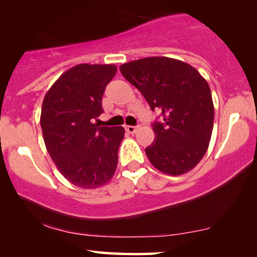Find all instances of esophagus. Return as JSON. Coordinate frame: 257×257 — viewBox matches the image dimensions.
Segmentation results:
<instances>
[{
  "mask_svg": "<svg viewBox=\"0 0 257 257\" xmlns=\"http://www.w3.org/2000/svg\"><path fill=\"white\" fill-rule=\"evenodd\" d=\"M138 129L139 125H125V131L131 133V134H135V133L138 132Z\"/></svg>",
  "mask_w": 257,
  "mask_h": 257,
  "instance_id": "1",
  "label": "esophagus"
}]
</instances>
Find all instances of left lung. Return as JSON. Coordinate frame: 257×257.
Wrapping results in <instances>:
<instances>
[{
  "label": "left lung",
  "instance_id": "obj_1",
  "mask_svg": "<svg viewBox=\"0 0 257 257\" xmlns=\"http://www.w3.org/2000/svg\"><path fill=\"white\" fill-rule=\"evenodd\" d=\"M119 70L162 115V122L153 123L155 140L146 148L150 162L168 175L189 172L202 160L213 132L209 84L190 64L170 57L132 61Z\"/></svg>",
  "mask_w": 257,
  "mask_h": 257
}]
</instances>
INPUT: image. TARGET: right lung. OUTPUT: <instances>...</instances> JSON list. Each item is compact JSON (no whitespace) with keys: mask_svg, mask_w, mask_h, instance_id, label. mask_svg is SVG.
<instances>
[{"mask_svg":"<svg viewBox=\"0 0 257 257\" xmlns=\"http://www.w3.org/2000/svg\"><path fill=\"white\" fill-rule=\"evenodd\" d=\"M114 64H77L57 78L43 98L41 128L47 150L74 186L94 189L111 180L123 126H98L94 119L115 76Z\"/></svg>","mask_w":257,"mask_h":257,"instance_id":"right-lung-1","label":"right lung"}]
</instances>
